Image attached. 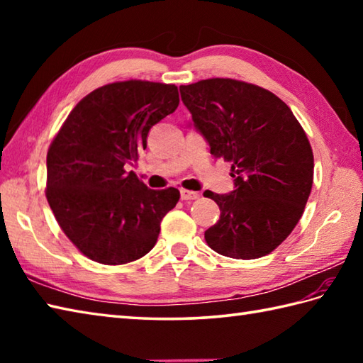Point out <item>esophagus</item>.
<instances>
[{"mask_svg":"<svg viewBox=\"0 0 363 363\" xmlns=\"http://www.w3.org/2000/svg\"><path fill=\"white\" fill-rule=\"evenodd\" d=\"M199 196H201V195H199L198 191L181 189V199H184V201H190V199H198Z\"/></svg>","mask_w":363,"mask_h":363,"instance_id":"34e87169","label":"esophagus"}]
</instances>
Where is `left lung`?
<instances>
[{"label":"left lung","instance_id":"left-lung-1","mask_svg":"<svg viewBox=\"0 0 363 363\" xmlns=\"http://www.w3.org/2000/svg\"><path fill=\"white\" fill-rule=\"evenodd\" d=\"M181 98L211 154L230 162L234 190L204 191L220 220L204 233L221 256L257 259L298 225L313 182V152L290 107L272 91L235 79L181 86Z\"/></svg>","mask_w":363,"mask_h":363}]
</instances>
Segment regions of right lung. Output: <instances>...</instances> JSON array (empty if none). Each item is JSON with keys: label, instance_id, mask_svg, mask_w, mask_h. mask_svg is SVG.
Masks as SVG:
<instances>
[{"label": "right lung", "instance_id": "1", "mask_svg": "<svg viewBox=\"0 0 363 363\" xmlns=\"http://www.w3.org/2000/svg\"><path fill=\"white\" fill-rule=\"evenodd\" d=\"M177 104L173 84L125 81L94 90L68 115L46 156V199L84 256L121 265L156 245L179 190L148 189L126 167Z\"/></svg>", "mask_w": 363, "mask_h": 363}]
</instances>
